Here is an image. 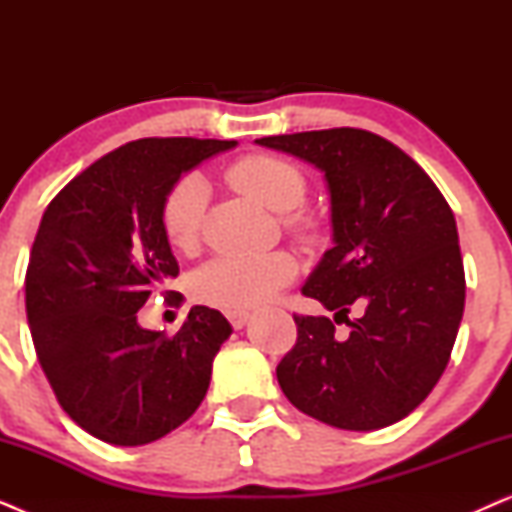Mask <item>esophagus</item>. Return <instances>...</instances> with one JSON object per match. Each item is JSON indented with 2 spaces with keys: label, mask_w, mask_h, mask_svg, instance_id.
Returning a JSON list of instances; mask_svg holds the SVG:
<instances>
[{
  "label": "esophagus",
  "mask_w": 512,
  "mask_h": 512,
  "mask_svg": "<svg viewBox=\"0 0 512 512\" xmlns=\"http://www.w3.org/2000/svg\"><path fill=\"white\" fill-rule=\"evenodd\" d=\"M226 317H228L230 324H233V328H242L249 321L251 314L247 310H228Z\"/></svg>",
  "instance_id": "obj_1"
}]
</instances>
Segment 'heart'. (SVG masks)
<instances>
[{"label": "heart", "mask_w": 512, "mask_h": 512, "mask_svg": "<svg viewBox=\"0 0 512 512\" xmlns=\"http://www.w3.org/2000/svg\"><path fill=\"white\" fill-rule=\"evenodd\" d=\"M228 181L237 193L247 195L275 214H289L303 205L307 184L303 172L277 156H247L228 170ZM209 200L207 181L200 174H186L167 193L160 223L167 242L177 251H191L200 240ZM291 230H305V221L286 216ZM296 275V261L284 251L261 256H219L195 270L191 289L202 303L223 310H244L275 296Z\"/></svg>", "instance_id": "obj_1"}]
</instances>
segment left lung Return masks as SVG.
I'll return each mask as SVG.
<instances>
[{
    "instance_id": "1",
    "label": "left lung",
    "mask_w": 512,
    "mask_h": 512,
    "mask_svg": "<svg viewBox=\"0 0 512 512\" xmlns=\"http://www.w3.org/2000/svg\"><path fill=\"white\" fill-rule=\"evenodd\" d=\"M324 172L333 247L303 286L328 317H293L277 382L300 412L375 431L408 417L443 375L464 314L457 221L422 167L356 128L256 139ZM352 306L360 319L349 322ZM350 335L338 339L332 321Z\"/></svg>"
}]
</instances>
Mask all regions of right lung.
Returning a JSON list of instances; mask_svg holds the SVG:
<instances>
[{"mask_svg": "<svg viewBox=\"0 0 512 512\" xmlns=\"http://www.w3.org/2000/svg\"><path fill=\"white\" fill-rule=\"evenodd\" d=\"M137 139L95 160L41 216L25 277L27 321L62 410L104 443L163 438L198 410L233 326L195 305L177 335L142 328L151 291L179 275L160 212L181 174L235 149Z\"/></svg>", "mask_w": 512, "mask_h": 512, "instance_id": "1", "label": "right lung"}]
</instances>
